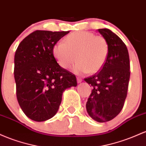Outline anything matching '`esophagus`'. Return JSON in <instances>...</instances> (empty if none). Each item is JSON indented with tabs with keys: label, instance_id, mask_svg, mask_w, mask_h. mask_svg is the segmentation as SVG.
<instances>
[{
	"label": "esophagus",
	"instance_id": "obj_1",
	"mask_svg": "<svg viewBox=\"0 0 146 146\" xmlns=\"http://www.w3.org/2000/svg\"><path fill=\"white\" fill-rule=\"evenodd\" d=\"M82 81V78L81 77H77V82L78 83H81Z\"/></svg>",
	"mask_w": 146,
	"mask_h": 146
}]
</instances>
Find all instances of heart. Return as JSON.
<instances>
[{
    "mask_svg": "<svg viewBox=\"0 0 146 146\" xmlns=\"http://www.w3.org/2000/svg\"><path fill=\"white\" fill-rule=\"evenodd\" d=\"M52 53L61 68L73 67L76 72L95 74L104 66L109 54V45L102 36H96L86 31H78L69 34L65 42L54 45Z\"/></svg>",
    "mask_w": 146,
    "mask_h": 146,
    "instance_id": "heart-1",
    "label": "heart"
}]
</instances>
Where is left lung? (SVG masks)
<instances>
[{
	"mask_svg": "<svg viewBox=\"0 0 146 146\" xmlns=\"http://www.w3.org/2000/svg\"><path fill=\"white\" fill-rule=\"evenodd\" d=\"M107 40L109 54L103 68L85 78L92 86L86 103L88 114L98 122H107L120 113L127 96L130 80V58L125 44L108 29H99Z\"/></svg>",
	"mask_w": 146,
	"mask_h": 146,
	"instance_id": "left-lung-1",
	"label": "left lung"
}]
</instances>
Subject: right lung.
I'll list each match as a JSON object with an SVG mask.
<instances>
[{"mask_svg":"<svg viewBox=\"0 0 146 146\" xmlns=\"http://www.w3.org/2000/svg\"><path fill=\"white\" fill-rule=\"evenodd\" d=\"M68 32L36 30L19 44L14 56L16 97L26 116L44 121L56 114L63 91L77 86L76 76L61 68L52 48Z\"/></svg>","mask_w":146,"mask_h":146,"instance_id":"1","label":"right lung"}]
</instances>
